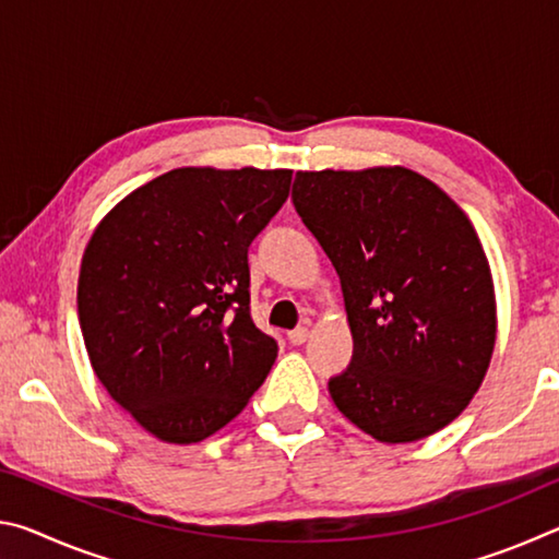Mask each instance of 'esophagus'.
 Here are the masks:
<instances>
[{
    "label": "esophagus",
    "mask_w": 559,
    "mask_h": 559,
    "mask_svg": "<svg viewBox=\"0 0 559 559\" xmlns=\"http://www.w3.org/2000/svg\"><path fill=\"white\" fill-rule=\"evenodd\" d=\"M310 337V330L308 328H296V330H290L288 333V340H290V345H302L306 343V340Z\"/></svg>",
    "instance_id": "esophagus-1"
}]
</instances>
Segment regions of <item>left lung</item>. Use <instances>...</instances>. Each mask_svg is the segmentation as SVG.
<instances>
[{
  "mask_svg": "<svg viewBox=\"0 0 559 559\" xmlns=\"http://www.w3.org/2000/svg\"><path fill=\"white\" fill-rule=\"evenodd\" d=\"M293 206L340 276L353 359L330 377L340 412L377 441L451 424L496 345L488 259L461 206L406 167L298 173Z\"/></svg>",
  "mask_w": 559,
  "mask_h": 559,
  "instance_id": "obj_1",
  "label": "left lung"
}]
</instances>
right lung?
Wrapping results in <instances>:
<instances>
[{"instance_id":"obj_1","label":"right lung","mask_w":559,"mask_h":559,"mask_svg":"<svg viewBox=\"0 0 559 559\" xmlns=\"http://www.w3.org/2000/svg\"><path fill=\"white\" fill-rule=\"evenodd\" d=\"M290 169L179 167L128 194L81 261L79 320L100 384L140 427L197 443L271 372L251 318L249 246L288 200Z\"/></svg>"}]
</instances>
